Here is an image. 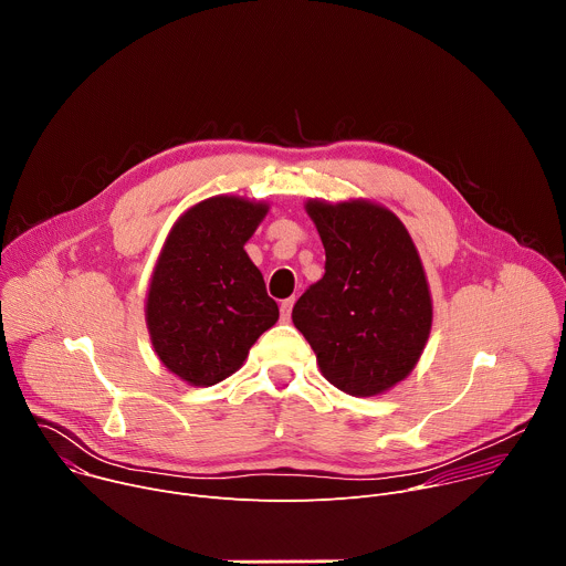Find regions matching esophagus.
I'll use <instances>...</instances> for the list:
<instances>
[{
    "label": "esophagus",
    "mask_w": 566,
    "mask_h": 566,
    "mask_svg": "<svg viewBox=\"0 0 566 566\" xmlns=\"http://www.w3.org/2000/svg\"><path fill=\"white\" fill-rule=\"evenodd\" d=\"M293 304H295V297L282 300V304H280V313H282V319H284V322H289V319H291V311H293Z\"/></svg>",
    "instance_id": "esophagus-1"
}]
</instances>
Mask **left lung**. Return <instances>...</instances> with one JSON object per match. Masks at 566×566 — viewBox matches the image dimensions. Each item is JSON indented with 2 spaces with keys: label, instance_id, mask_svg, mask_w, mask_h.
<instances>
[{
  "label": "left lung",
  "instance_id": "8db88e82",
  "mask_svg": "<svg viewBox=\"0 0 566 566\" xmlns=\"http://www.w3.org/2000/svg\"><path fill=\"white\" fill-rule=\"evenodd\" d=\"M325 275L293 306L325 378L352 396H374L406 378L430 336L432 300L412 237L389 210L365 203H306Z\"/></svg>",
  "mask_w": 566,
  "mask_h": 566
}]
</instances>
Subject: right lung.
Segmentation results:
<instances>
[{
  "mask_svg": "<svg viewBox=\"0 0 566 566\" xmlns=\"http://www.w3.org/2000/svg\"><path fill=\"white\" fill-rule=\"evenodd\" d=\"M264 203L212 197L190 208L158 258L147 327L156 356L192 385H214L244 365L280 308L244 244Z\"/></svg>",
  "mask_w": 566,
  "mask_h": 566,
  "instance_id": "right-lung-1",
  "label": "right lung"
}]
</instances>
